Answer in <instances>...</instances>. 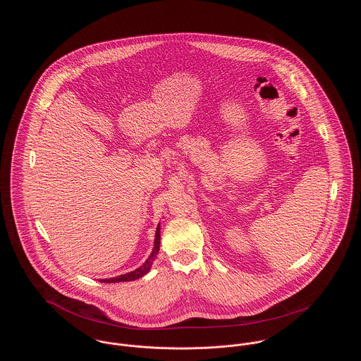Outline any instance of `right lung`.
<instances>
[{
	"label": "right lung",
	"instance_id": "right-lung-1",
	"mask_svg": "<svg viewBox=\"0 0 361 361\" xmlns=\"http://www.w3.org/2000/svg\"><path fill=\"white\" fill-rule=\"evenodd\" d=\"M159 224L157 226V231H155L154 238V247L150 253L149 258L139 267L136 268L135 271H130L128 274H123V275H119V276H115V278H106V279H100V282H105V283H115V282H128V281H135V279H139L142 276H145L150 269H152V265H153V261H154L158 252H159V239H161V235H159Z\"/></svg>",
	"mask_w": 361,
	"mask_h": 361
}]
</instances>
